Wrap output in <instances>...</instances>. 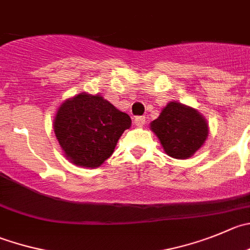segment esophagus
<instances>
[{
    "label": "esophagus",
    "instance_id": "obj_1",
    "mask_svg": "<svg viewBox=\"0 0 250 250\" xmlns=\"http://www.w3.org/2000/svg\"><path fill=\"white\" fill-rule=\"evenodd\" d=\"M134 123L136 126L141 127V126H144L145 124H146V119H145V116H136L134 120Z\"/></svg>",
    "mask_w": 250,
    "mask_h": 250
}]
</instances>
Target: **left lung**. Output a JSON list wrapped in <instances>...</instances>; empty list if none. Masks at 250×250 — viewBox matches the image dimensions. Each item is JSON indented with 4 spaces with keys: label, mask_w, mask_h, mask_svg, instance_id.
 Wrapping results in <instances>:
<instances>
[{
    "label": "left lung",
    "mask_w": 250,
    "mask_h": 250,
    "mask_svg": "<svg viewBox=\"0 0 250 250\" xmlns=\"http://www.w3.org/2000/svg\"><path fill=\"white\" fill-rule=\"evenodd\" d=\"M149 125L166 153L177 159L191 157L208 136L206 119L196 109L178 102H169Z\"/></svg>",
    "instance_id": "8db88e82"
}]
</instances>
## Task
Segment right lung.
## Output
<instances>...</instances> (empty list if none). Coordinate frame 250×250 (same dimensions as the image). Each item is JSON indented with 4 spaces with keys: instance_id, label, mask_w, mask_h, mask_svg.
<instances>
[{
    "instance_id": "obj_1",
    "label": "right lung",
    "mask_w": 250,
    "mask_h": 250,
    "mask_svg": "<svg viewBox=\"0 0 250 250\" xmlns=\"http://www.w3.org/2000/svg\"><path fill=\"white\" fill-rule=\"evenodd\" d=\"M130 126V116L98 94L80 93L67 99L54 119L55 136L65 156L88 168L103 165Z\"/></svg>"
}]
</instances>
